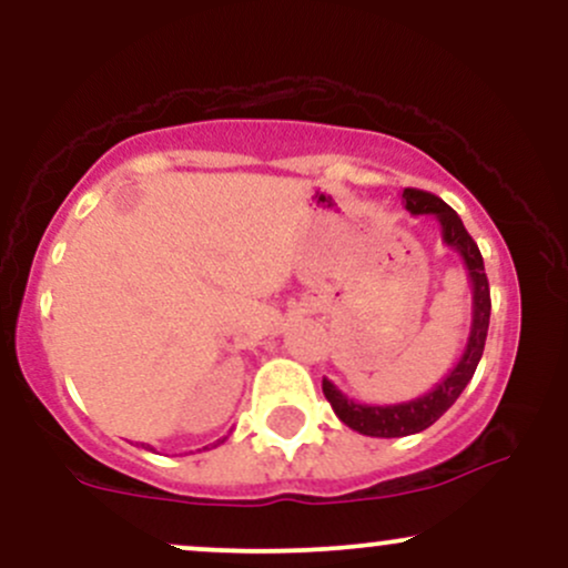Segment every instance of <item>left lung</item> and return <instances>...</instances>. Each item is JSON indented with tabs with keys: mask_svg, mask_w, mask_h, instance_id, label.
I'll return each mask as SVG.
<instances>
[{
	"mask_svg": "<svg viewBox=\"0 0 568 568\" xmlns=\"http://www.w3.org/2000/svg\"><path fill=\"white\" fill-rule=\"evenodd\" d=\"M403 205H406L410 216H433L438 221L443 243L459 253L467 277H470L473 321L465 352L456 361V366L429 393L414 397V400L393 403V406H371V403L352 400L334 382L323 379V395L328 397L331 408H334L338 419L349 429H355V433L371 435V438H406V435H416L429 425H435L454 406L462 389L470 384L475 368L480 363V355H484L488 317H491V293H488L484 256H480L478 245L467 234L465 224L456 216L454 207H448L435 194L422 192V189H403Z\"/></svg>",
	"mask_w": 568,
	"mask_h": 568,
	"instance_id": "left-lung-1",
	"label": "left lung"
}]
</instances>
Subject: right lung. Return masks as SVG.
Masks as SVG:
<instances>
[{
  "label": "right lung",
  "mask_w": 568,
  "mask_h": 568,
  "mask_svg": "<svg viewBox=\"0 0 568 568\" xmlns=\"http://www.w3.org/2000/svg\"><path fill=\"white\" fill-rule=\"evenodd\" d=\"M141 446H143V443H141ZM143 448H149V446H143Z\"/></svg>",
  "instance_id": "add662e5"
}]
</instances>
